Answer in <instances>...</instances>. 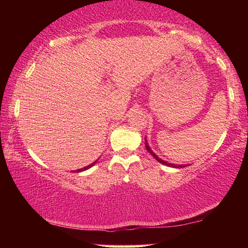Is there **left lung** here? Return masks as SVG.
<instances>
[{"mask_svg":"<svg viewBox=\"0 0 248 248\" xmlns=\"http://www.w3.org/2000/svg\"><path fill=\"white\" fill-rule=\"evenodd\" d=\"M144 141H145V148H147V151L149 152V154H150L151 155H152V157H154L155 159V160H157V161H159V162H161V164H164V165H166V166H169V167H175V168H183V167H185V166H182V165H172V164H169V162H167V161H165V160H162V159H160V158H159L158 157V155H155V152L154 151H152L151 150V149H150V147H149V144H148V142H147V139H145L144 138Z\"/></svg>","mask_w":248,"mask_h":248,"instance_id":"1","label":"left lung"}]
</instances>
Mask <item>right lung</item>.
Wrapping results in <instances>:
<instances>
[{
	"label": "right lung",
	"instance_id": "obj_1",
	"mask_svg": "<svg viewBox=\"0 0 248 248\" xmlns=\"http://www.w3.org/2000/svg\"><path fill=\"white\" fill-rule=\"evenodd\" d=\"M94 164H96V161H94V162H93V164H91V165H89V166H87V167H84V168H81V169H78V170H76V171H78V172H79V171H83V170H87V169H88V168L93 167V166Z\"/></svg>",
	"mask_w": 248,
	"mask_h": 248
}]
</instances>
